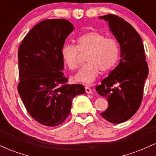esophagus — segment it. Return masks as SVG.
<instances>
[{
    "label": "esophagus",
    "instance_id": "1",
    "mask_svg": "<svg viewBox=\"0 0 156 156\" xmlns=\"http://www.w3.org/2000/svg\"><path fill=\"white\" fill-rule=\"evenodd\" d=\"M85 91L87 94H92V90L89 87H85Z\"/></svg>",
    "mask_w": 156,
    "mask_h": 156
}]
</instances>
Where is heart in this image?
I'll list each match as a JSON object with an SVG mask.
<instances>
[{
  "label": "heart",
  "mask_w": 156,
  "mask_h": 156,
  "mask_svg": "<svg viewBox=\"0 0 156 156\" xmlns=\"http://www.w3.org/2000/svg\"><path fill=\"white\" fill-rule=\"evenodd\" d=\"M79 53H87V64L75 76V80L90 84L98 78L101 71L107 73L114 67L119 58V48L117 40L106 38L101 33L92 31L84 34L76 39V46L68 44L62 49V59L70 70L79 67Z\"/></svg>",
  "instance_id": "1"
}]
</instances>
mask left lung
<instances>
[{"label": "left lung", "mask_w": 156, "mask_h": 156, "mask_svg": "<svg viewBox=\"0 0 156 156\" xmlns=\"http://www.w3.org/2000/svg\"><path fill=\"white\" fill-rule=\"evenodd\" d=\"M108 21L109 28L120 46V60L115 69L96 87L106 98L108 107L101 116L109 122H124L136 114L143 98L148 75L142 39L130 23L115 15L99 17Z\"/></svg>", "instance_id": "1"}]
</instances>
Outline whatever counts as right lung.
<instances>
[{
    "instance_id": "add662e5",
    "label": "right lung",
    "mask_w": 156,
    "mask_h": 156,
    "mask_svg": "<svg viewBox=\"0 0 156 156\" xmlns=\"http://www.w3.org/2000/svg\"><path fill=\"white\" fill-rule=\"evenodd\" d=\"M73 30L67 20H45L27 34L19 47L18 93L31 117L45 126L62 124L73 98L85 92L81 84H68L62 73L61 52Z\"/></svg>"
}]
</instances>
